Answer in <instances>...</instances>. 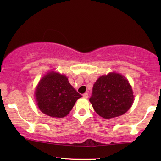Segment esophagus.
Here are the masks:
<instances>
[{
  "mask_svg": "<svg viewBox=\"0 0 161 161\" xmlns=\"http://www.w3.org/2000/svg\"><path fill=\"white\" fill-rule=\"evenodd\" d=\"M88 97H89V95H88V94H87V93H84L83 94V97L84 98V99H87V98H88Z\"/></svg>",
  "mask_w": 161,
  "mask_h": 161,
  "instance_id": "34e87169",
  "label": "esophagus"
}]
</instances>
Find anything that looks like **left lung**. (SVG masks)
<instances>
[{"label":"left lung","instance_id":"obj_1","mask_svg":"<svg viewBox=\"0 0 161 161\" xmlns=\"http://www.w3.org/2000/svg\"><path fill=\"white\" fill-rule=\"evenodd\" d=\"M89 101L100 116L114 118L125 114L131 107L132 88L123 76L109 73L100 77L94 83Z\"/></svg>","mask_w":161,"mask_h":161}]
</instances>
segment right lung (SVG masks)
<instances>
[{
	"label": "right lung",
	"instance_id": "obj_1",
	"mask_svg": "<svg viewBox=\"0 0 161 161\" xmlns=\"http://www.w3.org/2000/svg\"><path fill=\"white\" fill-rule=\"evenodd\" d=\"M35 94L40 110L55 118L67 116L76 101L81 97L69 84L66 76L58 72L48 73L43 77Z\"/></svg>",
	"mask_w": 161,
	"mask_h": 161
}]
</instances>
